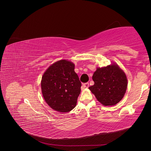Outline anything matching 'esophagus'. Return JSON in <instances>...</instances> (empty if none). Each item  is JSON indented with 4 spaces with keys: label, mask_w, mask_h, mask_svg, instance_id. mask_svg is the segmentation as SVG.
Returning a JSON list of instances; mask_svg holds the SVG:
<instances>
[{
    "label": "esophagus",
    "mask_w": 151,
    "mask_h": 151,
    "mask_svg": "<svg viewBox=\"0 0 151 151\" xmlns=\"http://www.w3.org/2000/svg\"><path fill=\"white\" fill-rule=\"evenodd\" d=\"M82 87H83V88H88V87H89V83L87 82V83H83V85H82Z\"/></svg>",
    "instance_id": "34e87169"
}]
</instances>
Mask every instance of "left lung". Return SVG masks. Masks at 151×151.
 <instances>
[{
  "label": "left lung",
  "instance_id": "8db88e82",
  "mask_svg": "<svg viewBox=\"0 0 151 151\" xmlns=\"http://www.w3.org/2000/svg\"><path fill=\"white\" fill-rule=\"evenodd\" d=\"M92 79L95 83L89 89L104 106L116 105L124 98L127 88V78L117 64L98 68Z\"/></svg>",
  "mask_w": 151,
  "mask_h": 151
}]
</instances>
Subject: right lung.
<instances>
[{"mask_svg":"<svg viewBox=\"0 0 151 151\" xmlns=\"http://www.w3.org/2000/svg\"><path fill=\"white\" fill-rule=\"evenodd\" d=\"M74 64L67 60L56 61L42 77L41 89L48 105L60 112H68L76 106L82 83L74 71Z\"/></svg>","mask_w":151,"mask_h":151,"instance_id":"add662e5","label":"right lung"}]
</instances>
